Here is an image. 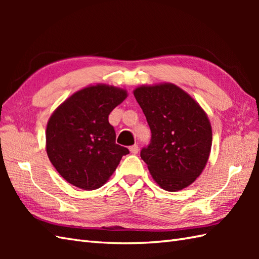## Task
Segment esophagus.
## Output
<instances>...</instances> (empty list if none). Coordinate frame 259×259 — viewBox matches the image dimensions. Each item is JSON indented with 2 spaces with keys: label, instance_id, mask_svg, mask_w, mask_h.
I'll return each mask as SVG.
<instances>
[{
  "label": "esophagus",
  "instance_id": "esophagus-1",
  "mask_svg": "<svg viewBox=\"0 0 259 259\" xmlns=\"http://www.w3.org/2000/svg\"><path fill=\"white\" fill-rule=\"evenodd\" d=\"M129 150L131 153H133V155H136V153H138V151H139V147H138V145H134L129 148Z\"/></svg>",
  "mask_w": 259,
  "mask_h": 259
}]
</instances>
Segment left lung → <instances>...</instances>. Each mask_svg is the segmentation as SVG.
Masks as SVG:
<instances>
[{
	"mask_svg": "<svg viewBox=\"0 0 259 259\" xmlns=\"http://www.w3.org/2000/svg\"><path fill=\"white\" fill-rule=\"evenodd\" d=\"M134 96L151 130L150 145L140 152L151 177L167 191L190 186L211 150L212 130L205 110L169 82L137 87Z\"/></svg>",
	"mask_w": 259,
	"mask_h": 259,
	"instance_id": "left-lung-1",
	"label": "left lung"
}]
</instances>
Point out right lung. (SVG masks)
Wrapping results in <instances>:
<instances>
[{"instance_id": "right-lung-1", "label": "right lung", "mask_w": 259, "mask_h": 259, "mask_svg": "<svg viewBox=\"0 0 259 259\" xmlns=\"http://www.w3.org/2000/svg\"><path fill=\"white\" fill-rule=\"evenodd\" d=\"M128 97L122 88L87 85L60 104L48 121L46 149L51 163L69 184L95 190L107 183L122 156L109 114Z\"/></svg>"}]
</instances>
